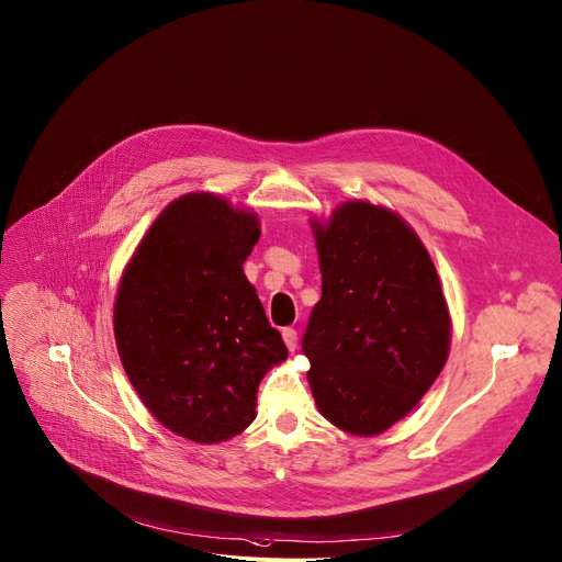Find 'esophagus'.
Here are the masks:
<instances>
[{"mask_svg": "<svg viewBox=\"0 0 562 562\" xmlns=\"http://www.w3.org/2000/svg\"><path fill=\"white\" fill-rule=\"evenodd\" d=\"M283 342L290 351L296 349V331H294V328H283Z\"/></svg>", "mask_w": 562, "mask_h": 562, "instance_id": "34e87169", "label": "esophagus"}]
</instances>
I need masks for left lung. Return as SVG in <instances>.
<instances>
[{
  "label": "left lung",
  "mask_w": 562,
  "mask_h": 562,
  "mask_svg": "<svg viewBox=\"0 0 562 562\" xmlns=\"http://www.w3.org/2000/svg\"><path fill=\"white\" fill-rule=\"evenodd\" d=\"M322 300L302 349L319 413L353 436L406 417L442 372L451 319L431 256L383 206L353 200L317 220Z\"/></svg>",
  "instance_id": "1"
}]
</instances>
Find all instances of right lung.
<instances>
[{
  "label": "right lung",
  "instance_id": "right-lung-1",
  "mask_svg": "<svg viewBox=\"0 0 562 562\" xmlns=\"http://www.w3.org/2000/svg\"><path fill=\"white\" fill-rule=\"evenodd\" d=\"M258 217L213 192L154 220L120 279L113 331L124 372L172 434L213 445L256 419V392L288 358L243 262Z\"/></svg>",
  "mask_w": 562,
  "mask_h": 562
}]
</instances>
